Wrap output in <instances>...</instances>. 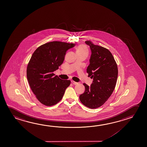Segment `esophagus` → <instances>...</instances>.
Wrapping results in <instances>:
<instances>
[{
    "label": "esophagus",
    "instance_id": "1",
    "mask_svg": "<svg viewBox=\"0 0 147 147\" xmlns=\"http://www.w3.org/2000/svg\"><path fill=\"white\" fill-rule=\"evenodd\" d=\"M71 82L73 84H75V85L78 84V82H74V81H73V80L71 81Z\"/></svg>",
    "mask_w": 147,
    "mask_h": 147
}]
</instances>
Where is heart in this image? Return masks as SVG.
<instances>
[{"label": "heart", "mask_w": 147, "mask_h": 147, "mask_svg": "<svg viewBox=\"0 0 147 147\" xmlns=\"http://www.w3.org/2000/svg\"><path fill=\"white\" fill-rule=\"evenodd\" d=\"M76 53H84L88 55V50L86 46L82 45H80L78 47H77V48H76Z\"/></svg>", "instance_id": "obj_1"}]
</instances>
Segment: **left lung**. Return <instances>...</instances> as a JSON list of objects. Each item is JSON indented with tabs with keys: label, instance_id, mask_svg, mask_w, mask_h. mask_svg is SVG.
Returning <instances> with one entry per match:
<instances>
[{
	"label": "left lung",
	"instance_id": "obj_1",
	"mask_svg": "<svg viewBox=\"0 0 147 147\" xmlns=\"http://www.w3.org/2000/svg\"><path fill=\"white\" fill-rule=\"evenodd\" d=\"M91 55L87 69L88 76L93 78L90 86L84 84L85 91L80 95L82 104L90 109L104 105L112 94L118 76V68L112 53L107 49L85 41Z\"/></svg>",
	"mask_w": 147,
	"mask_h": 147
}]
</instances>
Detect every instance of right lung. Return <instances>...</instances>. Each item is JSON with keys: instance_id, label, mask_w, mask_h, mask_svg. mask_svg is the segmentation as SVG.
Masks as SVG:
<instances>
[{"instance_id": "obj_1", "label": "right lung", "mask_w": 147, "mask_h": 147, "mask_svg": "<svg viewBox=\"0 0 147 147\" xmlns=\"http://www.w3.org/2000/svg\"><path fill=\"white\" fill-rule=\"evenodd\" d=\"M75 43L52 41L39 47L28 65L27 80L36 98L41 104L52 106L63 98L70 80H62L53 73L62 65L66 52Z\"/></svg>"}]
</instances>
